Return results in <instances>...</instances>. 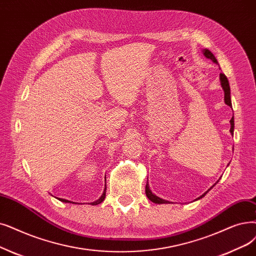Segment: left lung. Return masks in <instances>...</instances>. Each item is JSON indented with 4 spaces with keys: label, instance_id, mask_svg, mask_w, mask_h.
Instances as JSON below:
<instances>
[{
    "label": "left lung",
    "instance_id": "obj_1",
    "mask_svg": "<svg viewBox=\"0 0 256 256\" xmlns=\"http://www.w3.org/2000/svg\"><path fill=\"white\" fill-rule=\"evenodd\" d=\"M203 53H204V55H205V56H206L207 58H209V60H212L214 62L218 64V60H216V56H214V55L212 53H211V51H209L208 49H205V50L203 51ZM220 84H222V86H223V90H224V93H225V96H224L225 104L232 108L231 98H230V86H229V82H228V80H227L226 75L223 74V73H220ZM230 124H231L230 132L233 135V130H234V118H233V117H232L231 120H230ZM210 190H211V188H210ZM206 194H207V192H206L204 194H202L201 196H200L198 198H203ZM146 196L150 200V201H152V203H156V204L170 203L168 201H165V200H163V198H159V196H154V194L150 192V187H148V184H146Z\"/></svg>",
    "mask_w": 256,
    "mask_h": 256
}]
</instances>
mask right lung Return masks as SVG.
<instances>
[{
  "label": "right lung",
  "instance_id": "add662e5",
  "mask_svg": "<svg viewBox=\"0 0 256 256\" xmlns=\"http://www.w3.org/2000/svg\"><path fill=\"white\" fill-rule=\"evenodd\" d=\"M106 188H104V194H102V196L99 198V200H97V201H95V202H93V203H91L92 205H97V204H100L104 200V198H106ZM60 201H62V202H64V203H69L70 201H68V200H64V198H58Z\"/></svg>",
  "mask_w": 256,
  "mask_h": 256
}]
</instances>
